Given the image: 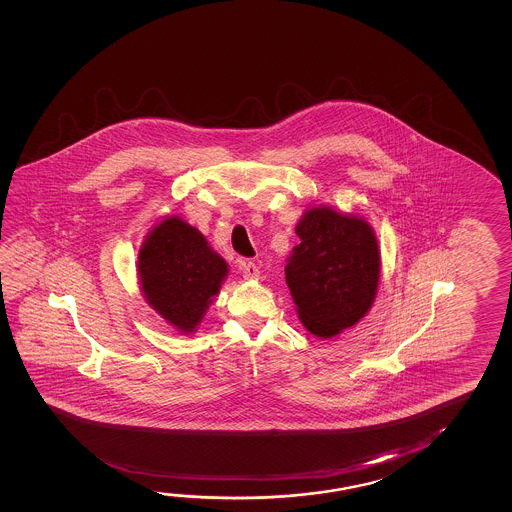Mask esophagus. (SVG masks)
<instances>
[{"label":"esophagus","instance_id":"obj_1","mask_svg":"<svg viewBox=\"0 0 512 512\" xmlns=\"http://www.w3.org/2000/svg\"><path fill=\"white\" fill-rule=\"evenodd\" d=\"M241 269H243V277L246 280H257L260 277L259 266L253 262H241Z\"/></svg>","mask_w":512,"mask_h":512}]
</instances>
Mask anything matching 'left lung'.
Instances as JSON below:
<instances>
[{
	"label": "left lung",
	"instance_id": "obj_1",
	"mask_svg": "<svg viewBox=\"0 0 512 512\" xmlns=\"http://www.w3.org/2000/svg\"><path fill=\"white\" fill-rule=\"evenodd\" d=\"M296 234L302 243L285 266V282L307 332L332 339L355 327L377 298V235L366 218L328 205L305 210Z\"/></svg>",
	"mask_w": 512,
	"mask_h": 512
}]
</instances>
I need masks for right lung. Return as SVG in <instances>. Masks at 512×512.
Returning <instances> with one entry per match:
<instances>
[{"instance_id": "obj_1", "label": "right lung", "mask_w": 512, "mask_h": 512, "mask_svg": "<svg viewBox=\"0 0 512 512\" xmlns=\"http://www.w3.org/2000/svg\"><path fill=\"white\" fill-rule=\"evenodd\" d=\"M135 268L144 302L182 336L198 330L230 271L205 235L180 216L151 228Z\"/></svg>"}]
</instances>
